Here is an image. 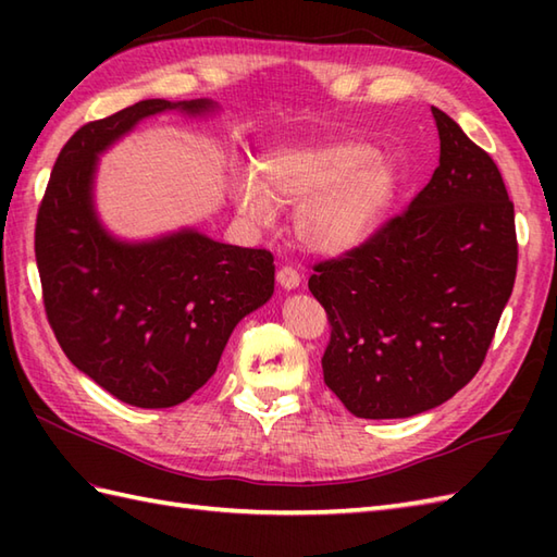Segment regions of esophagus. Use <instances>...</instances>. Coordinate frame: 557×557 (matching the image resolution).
<instances>
[{
  "mask_svg": "<svg viewBox=\"0 0 557 557\" xmlns=\"http://www.w3.org/2000/svg\"><path fill=\"white\" fill-rule=\"evenodd\" d=\"M277 282H280V287H285V289H294V287L299 285V272L294 270V268H289V265L280 268V272H277Z\"/></svg>",
  "mask_w": 557,
  "mask_h": 557,
  "instance_id": "obj_1",
  "label": "esophagus"
}]
</instances>
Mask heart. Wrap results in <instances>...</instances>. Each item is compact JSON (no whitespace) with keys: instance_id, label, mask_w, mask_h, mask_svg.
<instances>
[{"instance_id":"b5f03b06","label":"heart","mask_w":557,"mask_h":557,"mask_svg":"<svg viewBox=\"0 0 557 557\" xmlns=\"http://www.w3.org/2000/svg\"><path fill=\"white\" fill-rule=\"evenodd\" d=\"M349 210H351V206L345 203V208H342V215H349Z\"/></svg>"}]
</instances>
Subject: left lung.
Listing matches in <instances>:
<instances>
[{"instance_id":"8db88e82","label":"left lung","mask_w":557,"mask_h":557,"mask_svg":"<svg viewBox=\"0 0 557 557\" xmlns=\"http://www.w3.org/2000/svg\"><path fill=\"white\" fill-rule=\"evenodd\" d=\"M218 102L140 100L66 140L35 224L45 311L69 361L140 409L182 405L215 373L244 315L275 292L272 256L180 227L114 234L98 210L104 152L160 114L210 122Z\"/></svg>"}]
</instances>
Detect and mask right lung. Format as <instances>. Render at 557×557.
Here are the masks:
<instances>
[{
  "mask_svg": "<svg viewBox=\"0 0 557 557\" xmlns=\"http://www.w3.org/2000/svg\"><path fill=\"white\" fill-rule=\"evenodd\" d=\"M441 160L405 215L354 236L309 289L333 337L325 385L359 419H409L465 387L517 275L515 208L461 126L433 110Z\"/></svg>",
  "mask_w": 557,
  "mask_h": 557,
  "instance_id": "obj_1",
  "label": "right lung"
}]
</instances>
